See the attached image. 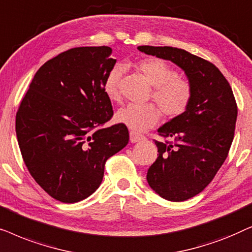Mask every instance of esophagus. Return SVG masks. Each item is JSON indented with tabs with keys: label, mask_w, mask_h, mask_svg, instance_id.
Wrapping results in <instances>:
<instances>
[{
	"label": "esophagus",
	"mask_w": 252,
	"mask_h": 252,
	"mask_svg": "<svg viewBox=\"0 0 252 252\" xmlns=\"http://www.w3.org/2000/svg\"><path fill=\"white\" fill-rule=\"evenodd\" d=\"M144 139L143 135H141V134L136 133V132H130L129 133V140L132 143H136V142H140V141H142Z\"/></svg>",
	"instance_id": "1"
}]
</instances>
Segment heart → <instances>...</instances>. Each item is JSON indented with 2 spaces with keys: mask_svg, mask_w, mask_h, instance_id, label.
Returning a JSON list of instances; mask_svg holds the SVG:
<instances>
[{
  "mask_svg": "<svg viewBox=\"0 0 252 252\" xmlns=\"http://www.w3.org/2000/svg\"><path fill=\"white\" fill-rule=\"evenodd\" d=\"M137 70L153 85L150 98L159 105L167 118H175L186 112L192 98V87L187 79L179 77L175 68L160 58L150 57L137 63ZM124 66L117 65L106 74L103 89L112 102L120 101V79ZM160 119V110L154 103L129 104L116 113L117 123L133 132H142L154 127Z\"/></svg>",
  "mask_w": 252,
  "mask_h": 252,
  "instance_id": "heart-1",
  "label": "heart"
}]
</instances>
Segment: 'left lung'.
I'll list each match as a JSON object with an SVG mask.
<instances>
[{"instance_id":"8db88e82","label":"left lung","mask_w":252,"mask_h":252,"mask_svg":"<svg viewBox=\"0 0 252 252\" xmlns=\"http://www.w3.org/2000/svg\"><path fill=\"white\" fill-rule=\"evenodd\" d=\"M147 55L181 67L192 87L188 109L158 128L165 142L155 141L158 157L148 170V184L160 197L182 202L213 180L228 156L237 105L232 87L209 61L173 47L140 46Z\"/></svg>"}]
</instances>
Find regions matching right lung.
I'll list each match as a JSON object with an SVG mask.
<instances>
[{
    "mask_svg": "<svg viewBox=\"0 0 252 252\" xmlns=\"http://www.w3.org/2000/svg\"><path fill=\"white\" fill-rule=\"evenodd\" d=\"M110 47L64 51L39 68L16 115L17 140L34 180L47 194L75 203L99 187L105 161L127 146L103 84L116 60Z\"/></svg>",
    "mask_w": 252,
    "mask_h": 252,
    "instance_id": "1",
    "label": "right lung"
}]
</instances>
